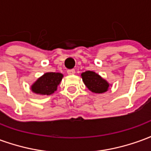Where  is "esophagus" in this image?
I'll list each match as a JSON object with an SVG mask.
<instances>
[{"label":"esophagus","mask_w":151,"mask_h":151,"mask_svg":"<svg viewBox=\"0 0 151 151\" xmlns=\"http://www.w3.org/2000/svg\"><path fill=\"white\" fill-rule=\"evenodd\" d=\"M67 73H68L69 75H73V74L75 73V69H69V70L67 71Z\"/></svg>","instance_id":"obj_1"}]
</instances>
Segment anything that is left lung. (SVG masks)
Here are the masks:
<instances>
[{
  "mask_svg": "<svg viewBox=\"0 0 151 151\" xmlns=\"http://www.w3.org/2000/svg\"><path fill=\"white\" fill-rule=\"evenodd\" d=\"M81 77L89 91L95 94H102L108 91V88L111 86L107 80L94 71L87 70L82 73Z\"/></svg>",
  "mask_w": 151,
  "mask_h": 151,
  "instance_id": "obj_1",
  "label": "left lung"
}]
</instances>
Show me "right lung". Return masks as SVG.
<instances>
[{
	"label": "right lung",
	"mask_w": 151,
	"mask_h": 151,
	"mask_svg": "<svg viewBox=\"0 0 151 151\" xmlns=\"http://www.w3.org/2000/svg\"><path fill=\"white\" fill-rule=\"evenodd\" d=\"M63 77L64 75L60 73H45L31 86V91L36 95H52L57 90Z\"/></svg>",
	"instance_id": "right-lung-1"
}]
</instances>
